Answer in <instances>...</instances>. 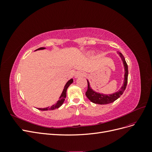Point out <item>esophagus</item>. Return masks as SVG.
<instances>
[{
	"instance_id": "esophagus-1",
	"label": "esophagus",
	"mask_w": 152,
	"mask_h": 152,
	"mask_svg": "<svg viewBox=\"0 0 152 152\" xmlns=\"http://www.w3.org/2000/svg\"><path fill=\"white\" fill-rule=\"evenodd\" d=\"M86 75H85V73H84V72H77L76 73H75V78H78L79 77H83V76H85Z\"/></svg>"
}]
</instances>
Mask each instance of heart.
Instances as JSON below:
<instances>
[{"instance_id":"b5f03b06","label":"heart","mask_w":152,"mask_h":152,"mask_svg":"<svg viewBox=\"0 0 152 152\" xmlns=\"http://www.w3.org/2000/svg\"><path fill=\"white\" fill-rule=\"evenodd\" d=\"M89 54H93V52H92V51H91V52H90V53H89Z\"/></svg>"}]
</instances>
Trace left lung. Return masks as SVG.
Listing matches in <instances>:
<instances>
[{
    "label": "left lung",
    "instance_id": "obj_1",
    "mask_svg": "<svg viewBox=\"0 0 152 152\" xmlns=\"http://www.w3.org/2000/svg\"><path fill=\"white\" fill-rule=\"evenodd\" d=\"M118 54L122 59L124 68V79L122 86H121L120 89L118 90L115 93H113L110 94H105L103 93H100L99 92H96L92 89L89 83V81L87 79V85H88V86H87V90L86 92V95L87 96V98H88L92 103L99 104H107L113 103L118 98H120L121 96L123 94L124 91H125L127 84L128 66L125 60V58H124L122 54L119 52H118Z\"/></svg>",
    "mask_w": 152,
    "mask_h": 152
}]
</instances>
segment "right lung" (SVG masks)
I'll return each mask as SVG.
<instances>
[{
    "label": "right lung",
    "instance_id": "right-lung-1",
    "mask_svg": "<svg viewBox=\"0 0 152 152\" xmlns=\"http://www.w3.org/2000/svg\"><path fill=\"white\" fill-rule=\"evenodd\" d=\"M45 49V48H40L37 49L36 50H43V49ZM73 79H71L66 82L65 87H64V89L62 91V93L61 94V96H59V100L58 101L57 103L54 104L52 106H50V107H48L44 108H38V109L40 110H42V111H46V110H53L57 109V108L60 107L63 104V103H64V101H65V98L66 96V91H67L68 87L70 86V84H72L73 83Z\"/></svg>",
    "mask_w": 152,
    "mask_h": 152
}]
</instances>
